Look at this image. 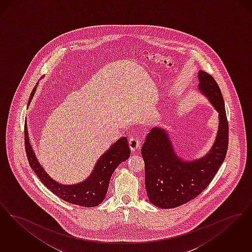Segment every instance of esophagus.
Segmentation results:
<instances>
[{
  "label": "esophagus",
  "instance_id": "34e87169",
  "mask_svg": "<svg viewBox=\"0 0 252 252\" xmlns=\"http://www.w3.org/2000/svg\"><path fill=\"white\" fill-rule=\"evenodd\" d=\"M129 145H130V149H131V152H135L140 147V141L137 137L131 136L130 140H129Z\"/></svg>",
  "mask_w": 252,
  "mask_h": 252
}]
</instances>
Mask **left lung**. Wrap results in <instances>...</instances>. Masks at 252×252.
Masks as SVG:
<instances>
[{"label":"left lung","instance_id":"1","mask_svg":"<svg viewBox=\"0 0 252 252\" xmlns=\"http://www.w3.org/2000/svg\"><path fill=\"white\" fill-rule=\"evenodd\" d=\"M198 91L219 113L216 140L204 156L185 160L176 153L168 131L154 127L142 147L145 185L150 201L156 207L175 208L198 196L210 185L223 164L229 143L225 103L216 80L199 69Z\"/></svg>","mask_w":252,"mask_h":252}]
</instances>
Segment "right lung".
<instances>
[{
    "instance_id": "add662e5",
    "label": "right lung",
    "mask_w": 252,
    "mask_h": 252,
    "mask_svg": "<svg viewBox=\"0 0 252 252\" xmlns=\"http://www.w3.org/2000/svg\"><path fill=\"white\" fill-rule=\"evenodd\" d=\"M38 82L31 92L28 106L31 103ZM24 134L25 150L29 164L44 186L66 202L83 207H95L103 201L108 190L111 176L120 164L130 157L131 153L127 138L125 136L121 137L98 158L92 172L85 181L74 185H64L54 180L38 162L30 143L26 121Z\"/></svg>"
}]
</instances>
